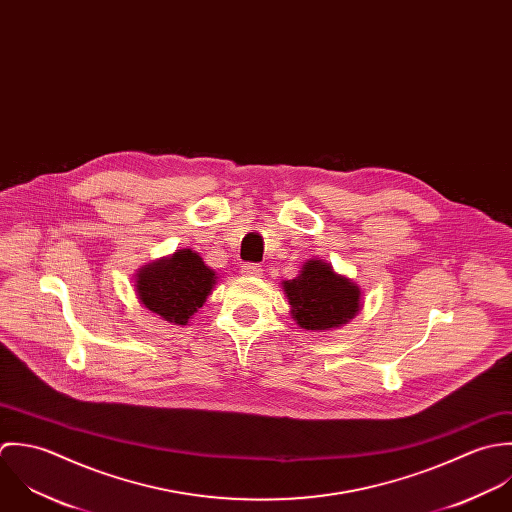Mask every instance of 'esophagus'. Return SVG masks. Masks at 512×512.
Here are the masks:
<instances>
[{
  "mask_svg": "<svg viewBox=\"0 0 512 512\" xmlns=\"http://www.w3.org/2000/svg\"><path fill=\"white\" fill-rule=\"evenodd\" d=\"M261 273H263V269L257 263H243L241 265V275L243 277H259Z\"/></svg>",
  "mask_w": 512,
  "mask_h": 512,
  "instance_id": "obj_1",
  "label": "esophagus"
}]
</instances>
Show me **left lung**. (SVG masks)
Wrapping results in <instances>:
<instances>
[{
	"label": "left lung",
	"mask_w": 512,
	"mask_h": 512,
	"mask_svg": "<svg viewBox=\"0 0 512 512\" xmlns=\"http://www.w3.org/2000/svg\"><path fill=\"white\" fill-rule=\"evenodd\" d=\"M295 322L314 332H324L348 324L360 310V289L334 269L310 259L293 281L283 283Z\"/></svg>",
	"instance_id": "left-lung-1"
}]
</instances>
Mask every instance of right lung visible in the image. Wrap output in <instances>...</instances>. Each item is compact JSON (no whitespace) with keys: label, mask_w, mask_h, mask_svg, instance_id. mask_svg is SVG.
<instances>
[{"label":"right lung","mask_w":512,"mask_h":512,"mask_svg":"<svg viewBox=\"0 0 512 512\" xmlns=\"http://www.w3.org/2000/svg\"><path fill=\"white\" fill-rule=\"evenodd\" d=\"M215 279V271L198 253L178 249L172 257H162L136 273V295L148 310L184 326L204 307Z\"/></svg>","instance_id":"add662e5"}]
</instances>
